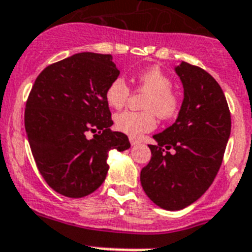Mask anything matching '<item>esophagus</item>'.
I'll return each mask as SVG.
<instances>
[{
  "mask_svg": "<svg viewBox=\"0 0 252 252\" xmlns=\"http://www.w3.org/2000/svg\"><path fill=\"white\" fill-rule=\"evenodd\" d=\"M130 144L134 147V145H137V144H139V140L135 139V137H130Z\"/></svg>",
  "mask_w": 252,
  "mask_h": 252,
  "instance_id": "34e87169",
  "label": "esophagus"
}]
</instances>
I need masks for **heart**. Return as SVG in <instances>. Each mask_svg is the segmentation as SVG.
I'll list each match as a JSON object with an SVG mask.
<instances>
[{
    "instance_id": "obj_1",
    "label": "heart",
    "mask_w": 252,
    "mask_h": 252,
    "mask_svg": "<svg viewBox=\"0 0 252 252\" xmlns=\"http://www.w3.org/2000/svg\"><path fill=\"white\" fill-rule=\"evenodd\" d=\"M139 89L148 92L144 100L145 111H124L115 116V126L118 131L132 137H139L157 126L156 113L160 118H171L180 108V98L172 90V80L160 67H150L135 76ZM131 90L124 77H115L105 88L104 98L109 107L122 108Z\"/></svg>"
}]
</instances>
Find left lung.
I'll list each match as a JSON object with an SVG mask.
<instances>
[{
  "label": "left lung",
  "instance_id": "1",
  "mask_svg": "<svg viewBox=\"0 0 252 252\" xmlns=\"http://www.w3.org/2000/svg\"><path fill=\"white\" fill-rule=\"evenodd\" d=\"M184 102L176 122L154 135L152 158L140 173L144 191L165 210L184 209L213 184L231 134V112L222 88L201 67H176ZM172 149L173 152H169Z\"/></svg>",
  "mask_w": 252,
  "mask_h": 252
}]
</instances>
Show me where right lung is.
Wrapping results in <instances>:
<instances>
[{
  "mask_svg": "<svg viewBox=\"0 0 252 252\" xmlns=\"http://www.w3.org/2000/svg\"><path fill=\"white\" fill-rule=\"evenodd\" d=\"M118 75L111 55L76 53L47 66L30 90L24 115L30 149L44 181L63 196L94 192L107 176L109 150L130 148L126 135L109 128L104 92Z\"/></svg>",
  "mask_w": 252,
  "mask_h": 252,
  "instance_id": "1",
  "label": "right lung"
}]
</instances>
